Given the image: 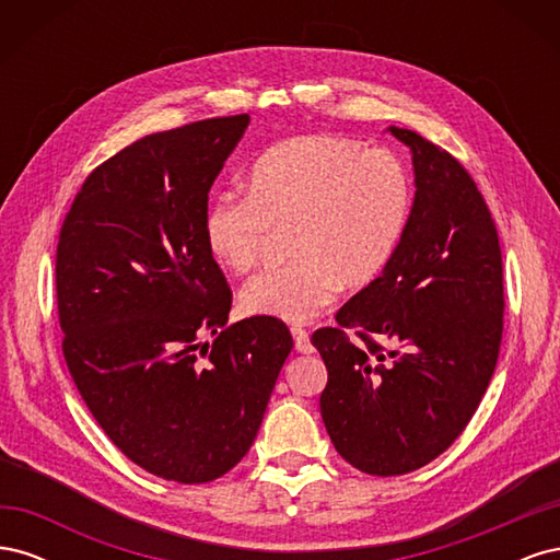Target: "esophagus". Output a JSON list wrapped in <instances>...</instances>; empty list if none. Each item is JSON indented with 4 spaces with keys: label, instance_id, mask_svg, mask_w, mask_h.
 Listing matches in <instances>:
<instances>
[{
    "label": "esophagus",
    "instance_id": "34e87169",
    "mask_svg": "<svg viewBox=\"0 0 560 560\" xmlns=\"http://www.w3.org/2000/svg\"><path fill=\"white\" fill-rule=\"evenodd\" d=\"M292 336H294V346H296L299 352H303V354L313 352V343H311V336H308L306 329L294 325V327H292Z\"/></svg>",
    "mask_w": 560,
    "mask_h": 560
}]
</instances>
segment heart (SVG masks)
<instances>
[{"mask_svg": "<svg viewBox=\"0 0 560 560\" xmlns=\"http://www.w3.org/2000/svg\"><path fill=\"white\" fill-rule=\"evenodd\" d=\"M413 212L409 167L385 149L336 138L270 147L249 173L247 194H217L202 217L212 259L231 273L257 266L270 233L284 231L290 261L243 287V308L308 322L341 284L362 290L383 276Z\"/></svg>", "mask_w": 560, "mask_h": 560, "instance_id": "b5f03b06", "label": "heart"}]
</instances>
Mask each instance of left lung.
<instances>
[{
    "label": "left lung",
    "mask_w": 560,
    "mask_h": 560,
    "mask_svg": "<svg viewBox=\"0 0 560 560\" xmlns=\"http://www.w3.org/2000/svg\"><path fill=\"white\" fill-rule=\"evenodd\" d=\"M389 132L413 154L409 229L383 276L311 338L329 374L319 411L331 444L374 477L420 469L463 434L504 325L498 229L477 182L422 135Z\"/></svg>",
    "instance_id": "8db88e82"
}]
</instances>
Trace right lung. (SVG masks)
<instances>
[{
	"label": "right lung",
	"instance_id": "add662e5",
	"mask_svg": "<svg viewBox=\"0 0 560 560\" xmlns=\"http://www.w3.org/2000/svg\"><path fill=\"white\" fill-rule=\"evenodd\" d=\"M247 124L219 116L132 142L81 184L58 235L67 369L114 446L165 481L208 483L243 460L294 346L278 317L226 327L233 294L202 238Z\"/></svg>",
	"mask_w": 560,
	"mask_h": 560
}]
</instances>
